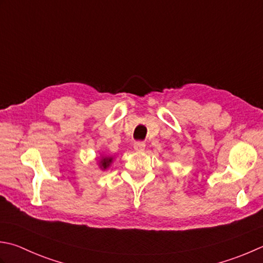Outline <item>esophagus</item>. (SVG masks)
Wrapping results in <instances>:
<instances>
[{
    "instance_id": "obj_1",
    "label": "esophagus",
    "mask_w": 263,
    "mask_h": 263,
    "mask_svg": "<svg viewBox=\"0 0 263 263\" xmlns=\"http://www.w3.org/2000/svg\"><path fill=\"white\" fill-rule=\"evenodd\" d=\"M145 147H146V145H145V142H143V141H136L135 143H133V148H135L136 151H138V152L143 151Z\"/></svg>"
}]
</instances>
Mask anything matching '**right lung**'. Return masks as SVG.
Wrapping results in <instances>:
<instances>
[{"label": "right lung", "mask_w": 263, "mask_h": 263, "mask_svg": "<svg viewBox=\"0 0 263 263\" xmlns=\"http://www.w3.org/2000/svg\"><path fill=\"white\" fill-rule=\"evenodd\" d=\"M112 162V158L111 157H102V159L100 161V167L102 168H107L108 166L110 165V163Z\"/></svg>", "instance_id": "obj_1"}]
</instances>
